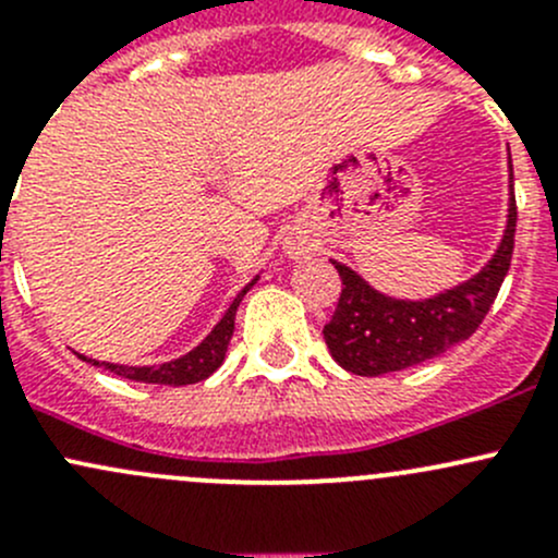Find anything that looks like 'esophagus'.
I'll return each instance as SVG.
<instances>
[{
    "mask_svg": "<svg viewBox=\"0 0 558 558\" xmlns=\"http://www.w3.org/2000/svg\"><path fill=\"white\" fill-rule=\"evenodd\" d=\"M313 251H315V245L311 243V240H305V238L286 240V253H289L291 258H305V256H311Z\"/></svg>",
    "mask_w": 558,
    "mask_h": 558,
    "instance_id": "esophagus-1",
    "label": "esophagus"
}]
</instances>
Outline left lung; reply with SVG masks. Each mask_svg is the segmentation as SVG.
<instances>
[{
  "instance_id": "obj_1",
  "label": "left lung",
  "mask_w": 558,
  "mask_h": 558,
  "mask_svg": "<svg viewBox=\"0 0 558 558\" xmlns=\"http://www.w3.org/2000/svg\"><path fill=\"white\" fill-rule=\"evenodd\" d=\"M515 218L519 210L513 196V165H510L508 227L497 253L466 283L453 286L432 300H393L375 291L345 264L331 262L342 280L335 315L324 326V340L331 359L348 373L375 378L429 362L448 348L464 342L492 311L499 286L508 275L513 258Z\"/></svg>"
}]
</instances>
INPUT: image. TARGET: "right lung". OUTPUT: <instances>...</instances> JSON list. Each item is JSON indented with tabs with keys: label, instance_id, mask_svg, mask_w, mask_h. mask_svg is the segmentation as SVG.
<instances>
[{
	"label": "right lung",
	"instance_id": "right-lung-1",
	"mask_svg": "<svg viewBox=\"0 0 558 558\" xmlns=\"http://www.w3.org/2000/svg\"><path fill=\"white\" fill-rule=\"evenodd\" d=\"M258 278H253L251 283L234 296V302L229 305V311L223 313V318L218 320L216 329L194 348L189 351L185 356L174 359V362H165V364H156V367H126V364H110V362H94V359H86V362H94L97 367L110 369V373L121 375L126 380H137V384H159V386H189V384H199V380L210 378L218 367H221L223 356H227V348L229 340H232V331H234V315H238L240 302L243 296L251 291V286L256 283Z\"/></svg>",
	"mask_w": 558,
	"mask_h": 558
}]
</instances>
